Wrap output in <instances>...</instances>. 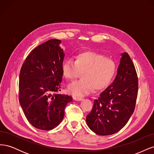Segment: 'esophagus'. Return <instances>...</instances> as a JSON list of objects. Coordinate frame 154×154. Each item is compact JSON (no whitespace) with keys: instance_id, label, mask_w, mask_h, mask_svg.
I'll list each match as a JSON object with an SVG mask.
<instances>
[{"instance_id":"1","label":"esophagus","mask_w":154,"mask_h":154,"mask_svg":"<svg viewBox=\"0 0 154 154\" xmlns=\"http://www.w3.org/2000/svg\"><path fill=\"white\" fill-rule=\"evenodd\" d=\"M73 100H75V101H82V100H83V97L74 96L73 97Z\"/></svg>"}]
</instances>
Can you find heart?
<instances>
[{"mask_svg":"<svg viewBox=\"0 0 154 154\" xmlns=\"http://www.w3.org/2000/svg\"><path fill=\"white\" fill-rule=\"evenodd\" d=\"M114 61L94 52H83L74 58H67L62 64L63 76L74 80L82 73V80L68 85V93L76 96H83L94 89L101 91L109 85L116 72Z\"/></svg>","mask_w":154,"mask_h":154,"instance_id":"b5f03b06","label":"heart"}]
</instances>
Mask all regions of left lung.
I'll return each mask as SVG.
<instances>
[{
	"instance_id": "8db88e82",
	"label": "left lung",
	"mask_w": 154,
	"mask_h": 154,
	"mask_svg": "<svg viewBox=\"0 0 154 154\" xmlns=\"http://www.w3.org/2000/svg\"><path fill=\"white\" fill-rule=\"evenodd\" d=\"M114 82L95 100L86 117L88 127L97 135L109 136L123 128L134 112L138 91V79L128 53L121 54Z\"/></svg>"
}]
</instances>
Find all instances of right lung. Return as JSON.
Instances as JSON below:
<instances>
[{"label": "right lung", "mask_w": 154, "mask_h": 154, "mask_svg": "<svg viewBox=\"0 0 154 154\" xmlns=\"http://www.w3.org/2000/svg\"><path fill=\"white\" fill-rule=\"evenodd\" d=\"M62 41L51 39L32 50L23 63L19 76V101L34 127L50 130L61 123L64 109L72 101L60 91L65 54Z\"/></svg>", "instance_id": "right-lung-1"}]
</instances>
